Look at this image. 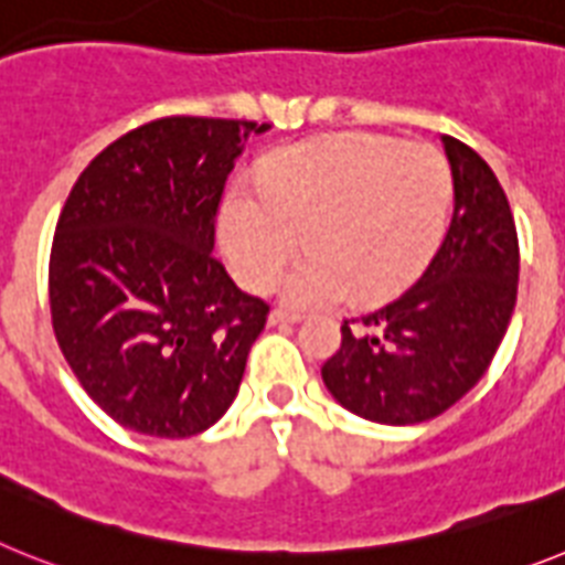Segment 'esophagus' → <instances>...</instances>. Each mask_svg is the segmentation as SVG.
Listing matches in <instances>:
<instances>
[{
    "label": "esophagus",
    "mask_w": 565,
    "mask_h": 565,
    "mask_svg": "<svg viewBox=\"0 0 565 565\" xmlns=\"http://www.w3.org/2000/svg\"><path fill=\"white\" fill-rule=\"evenodd\" d=\"M301 321V316L298 312H287V310H273L269 312V323L276 327V323H298Z\"/></svg>",
    "instance_id": "esophagus-1"
}]
</instances>
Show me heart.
<instances>
[{
  "label": "heart",
  "instance_id": "heart-1",
  "mask_svg": "<svg viewBox=\"0 0 565 565\" xmlns=\"http://www.w3.org/2000/svg\"><path fill=\"white\" fill-rule=\"evenodd\" d=\"M452 210V170L440 150L392 136L338 134L269 156L258 188L222 201L218 238L233 276L267 292L303 255L281 296L296 310L381 301L409 287L440 247Z\"/></svg>",
  "mask_w": 565,
  "mask_h": 565
}]
</instances>
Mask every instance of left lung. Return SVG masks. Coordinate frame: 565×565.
<instances>
[{
  "label": "left lung",
  "instance_id": "1",
  "mask_svg": "<svg viewBox=\"0 0 565 565\" xmlns=\"http://www.w3.org/2000/svg\"><path fill=\"white\" fill-rule=\"evenodd\" d=\"M455 213L418 281L361 318H343L341 347L321 366L332 398L375 424L438 418L492 364L518 301L520 247L492 167L444 136Z\"/></svg>",
  "mask_w": 565,
  "mask_h": 565
}]
</instances>
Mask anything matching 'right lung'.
I'll return each mask as SVG.
<instances>
[{
	"instance_id": "1",
	"label": "right lung",
	"mask_w": 565,
	"mask_h": 565,
	"mask_svg": "<svg viewBox=\"0 0 565 565\" xmlns=\"http://www.w3.org/2000/svg\"><path fill=\"white\" fill-rule=\"evenodd\" d=\"M267 125L167 116L107 145L73 184L47 269L58 350L102 409L190 438L233 404L269 303L213 255L244 141Z\"/></svg>"
}]
</instances>
